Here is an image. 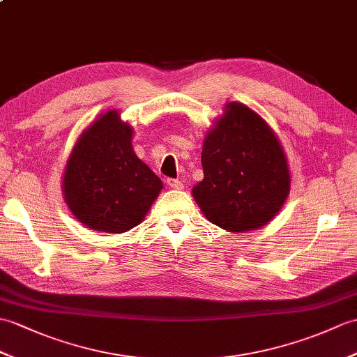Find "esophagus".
I'll list each match as a JSON object with an SVG mask.
<instances>
[{
    "mask_svg": "<svg viewBox=\"0 0 357 357\" xmlns=\"http://www.w3.org/2000/svg\"><path fill=\"white\" fill-rule=\"evenodd\" d=\"M167 185L170 188H175V190H182V188H184V184H182V182L178 181V179H167Z\"/></svg>",
    "mask_w": 357,
    "mask_h": 357,
    "instance_id": "obj_1",
    "label": "esophagus"
}]
</instances>
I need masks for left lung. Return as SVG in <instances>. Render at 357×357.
<instances>
[{
  "label": "left lung",
  "mask_w": 357,
  "mask_h": 357,
  "mask_svg": "<svg viewBox=\"0 0 357 357\" xmlns=\"http://www.w3.org/2000/svg\"><path fill=\"white\" fill-rule=\"evenodd\" d=\"M204 179L192 196L206 220L229 231L263 228L291 192L278 135L250 106L229 102L204 137Z\"/></svg>",
  "instance_id": "1"
}]
</instances>
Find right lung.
Here are the masks:
<instances>
[{"label":"right lung","mask_w":357,"mask_h":357,"mask_svg":"<svg viewBox=\"0 0 357 357\" xmlns=\"http://www.w3.org/2000/svg\"><path fill=\"white\" fill-rule=\"evenodd\" d=\"M134 128L109 109L79 135L62 178L63 201L82 225L121 234L144 220L162 181L132 147Z\"/></svg>","instance_id":"right-lung-1"}]
</instances>
